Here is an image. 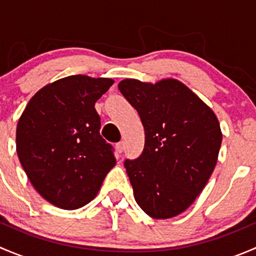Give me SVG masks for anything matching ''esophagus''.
I'll return each mask as SVG.
<instances>
[{
    "label": "esophagus",
    "mask_w": 256,
    "mask_h": 256,
    "mask_svg": "<svg viewBox=\"0 0 256 256\" xmlns=\"http://www.w3.org/2000/svg\"><path fill=\"white\" fill-rule=\"evenodd\" d=\"M116 150H118V154H121V152L125 150V144H124V141H121V142L116 144Z\"/></svg>",
    "instance_id": "1"
}]
</instances>
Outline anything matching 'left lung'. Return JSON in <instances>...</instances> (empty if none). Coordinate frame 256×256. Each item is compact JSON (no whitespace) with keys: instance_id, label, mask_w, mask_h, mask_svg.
Here are the masks:
<instances>
[{"instance_id":"8db88e82","label":"left lung","mask_w":256,"mask_h":256,"mask_svg":"<svg viewBox=\"0 0 256 256\" xmlns=\"http://www.w3.org/2000/svg\"><path fill=\"white\" fill-rule=\"evenodd\" d=\"M118 90L138 110L144 147L126 160L135 200L154 219L174 218L207 184L218 160L222 131L216 114L177 79H124Z\"/></svg>"}]
</instances>
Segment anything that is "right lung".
I'll return each mask as SVG.
<instances>
[{"instance_id":"add662e5","label":"right lung","mask_w":256,"mask_h":256,"mask_svg":"<svg viewBox=\"0 0 256 256\" xmlns=\"http://www.w3.org/2000/svg\"><path fill=\"white\" fill-rule=\"evenodd\" d=\"M112 84V79L88 76L59 79L38 90L18 120L20 164L34 190L56 207H84L115 166L95 110Z\"/></svg>"}]
</instances>
